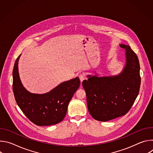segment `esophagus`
Segmentation results:
<instances>
[{"instance_id": "obj_1", "label": "esophagus", "mask_w": 153, "mask_h": 153, "mask_svg": "<svg viewBox=\"0 0 153 153\" xmlns=\"http://www.w3.org/2000/svg\"><path fill=\"white\" fill-rule=\"evenodd\" d=\"M79 79H80V82H82L83 80H84V79H85V77H84V75L83 74H80L79 75Z\"/></svg>"}]
</instances>
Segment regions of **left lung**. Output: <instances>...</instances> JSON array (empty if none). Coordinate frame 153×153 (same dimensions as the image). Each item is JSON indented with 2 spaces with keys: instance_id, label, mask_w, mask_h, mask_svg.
<instances>
[{
  "instance_id": "1",
  "label": "left lung",
  "mask_w": 153,
  "mask_h": 153,
  "mask_svg": "<svg viewBox=\"0 0 153 153\" xmlns=\"http://www.w3.org/2000/svg\"><path fill=\"white\" fill-rule=\"evenodd\" d=\"M125 50V66L119 75L98 77L88 75L82 82L89 113L96 120L106 122L125 115L137 98L140 86V65L129 45Z\"/></svg>"
}]
</instances>
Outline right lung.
Here are the masks:
<instances>
[{
    "mask_svg": "<svg viewBox=\"0 0 153 153\" xmlns=\"http://www.w3.org/2000/svg\"><path fill=\"white\" fill-rule=\"evenodd\" d=\"M17 58L13 71V90L16 101L27 118L38 126H49L63 120L70 101L79 88L78 77L64 82L48 93L42 94L28 91L22 84Z\"/></svg>",
    "mask_w": 153,
    "mask_h": 153,
    "instance_id": "right-lung-1",
    "label": "right lung"
}]
</instances>
